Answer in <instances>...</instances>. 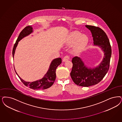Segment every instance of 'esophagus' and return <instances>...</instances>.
Here are the masks:
<instances>
[{
  "mask_svg": "<svg viewBox=\"0 0 122 122\" xmlns=\"http://www.w3.org/2000/svg\"><path fill=\"white\" fill-rule=\"evenodd\" d=\"M69 58H70V57H69V55H66V56H65V57H64V58H63V62H65V61H67L68 60H69Z\"/></svg>",
  "mask_w": 122,
  "mask_h": 122,
  "instance_id": "esophagus-1",
  "label": "esophagus"
}]
</instances>
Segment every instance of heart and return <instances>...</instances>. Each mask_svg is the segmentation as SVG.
Listing matches in <instances>:
<instances>
[{
  "instance_id": "heart-1",
  "label": "heart",
  "mask_w": 122,
  "mask_h": 122,
  "mask_svg": "<svg viewBox=\"0 0 122 122\" xmlns=\"http://www.w3.org/2000/svg\"><path fill=\"white\" fill-rule=\"evenodd\" d=\"M88 41L87 36L85 35H81L79 31H76L70 35L67 43L69 45H74V50L76 51H80L84 49Z\"/></svg>"
}]
</instances>
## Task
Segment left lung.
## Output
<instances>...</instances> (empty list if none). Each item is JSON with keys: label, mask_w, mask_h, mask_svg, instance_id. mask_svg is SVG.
<instances>
[{"label": "left lung", "mask_w": 122, "mask_h": 122, "mask_svg": "<svg viewBox=\"0 0 122 122\" xmlns=\"http://www.w3.org/2000/svg\"><path fill=\"white\" fill-rule=\"evenodd\" d=\"M86 26L92 33L94 44L100 46L105 53L100 65L92 69L86 67L80 58L76 56L72 59V67L70 73L72 80L77 85L88 87L100 82L106 74L109 69L112 50L109 40L103 30L93 25Z\"/></svg>", "instance_id": "1"}]
</instances>
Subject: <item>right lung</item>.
Instances as JSON below:
<instances>
[{
  "label": "right lung",
  "mask_w": 122,
  "mask_h": 122,
  "mask_svg": "<svg viewBox=\"0 0 122 122\" xmlns=\"http://www.w3.org/2000/svg\"><path fill=\"white\" fill-rule=\"evenodd\" d=\"M32 32V27L31 26H26L23 29L21 30L19 34L18 38L17 39L16 43H15L13 50V56L14 57L15 51L18 43L21 39L28 36ZM62 63V59L60 58H57L53 60L51 63L50 68L46 73V74L44 76V77L41 80H37L33 82H26L22 80L19 76L18 75L16 71V74L19 77L21 82L25 85V86H28L29 88L33 89L34 90H45L48 88L52 86L54 84L56 78V70L57 67Z\"/></svg>",
  "instance_id": "1"
}]
</instances>
